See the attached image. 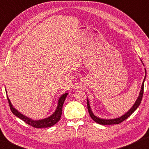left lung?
I'll return each instance as SVG.
<instances>
[{
    "instance_id": "8db88e82",
    "label": "left lung",
    "mask_w": 149,
    "mask_h": 149,
    "mask_svg": "<svg viewBox=\"0 0 149 149\" xmlns=\"http://www.w3.org/2000/svg\"><path fill=\"white\" fill-rule=\"evenodd\" d=\"M142 64H143V63H142ZM143 65H144V64H143ZM146 70L145 69V77H144V81H143V82H142V86H141V89H140L139 95H138L137 100H136L135 103L134 104V105L132 106V107L131 108V109H130L129 111L127 112V113L124 114L123 115L121 116L120 117L115 118V119H101V118L97 117V116H95L94 114H93L92 111H91L90 104H89V100L87 99V109H88V112H89V115H90L91 119H92L95 122H96L97 123L100 124V125H115V124H119L120 123H121V122H123L124 120H125L126 119H127V118L129 117L133 113L136 109H137V108L139 107L140 103H141L142 96H143L144 84V81H145V79H146Z\"/></svg>"
}]
</instances>
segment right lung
I'll use <instances>...</instances> for the list:
<instances>
[{"instance_id":"right-lung-1","label":"right lung","mask_w":149,"mask_h":149,"mask_svg":"<svg viewBox=\"0 0 149 149\" xmlns=\"http://www.w3.org/2000/svg\"><path fill=\"white\" fill-rule=\"evenodd\" d=\"M6 93H7V90H6ZM67 95H68V93H65L64 94L61 95L60 97L58 100V106H57L56 111H55L54 113H53L52 115H50L49 117L47 118H45V119L39 120H33L30 119L29 117H26L25 115H24L23 114L19 113L17 109H15V108L13 107V106L12 105L9 98L8 97V95L7 100L8 102H9V104L11 112L16 116V117L19 118V119H22V121H24L25 123L32 126V127L36 128H43L52 127V126L54 125L55 124L57 123L59 121H60L61 115H62V113L63 104H64L65 99H66Z\"/></svg>"}]
</instances>
